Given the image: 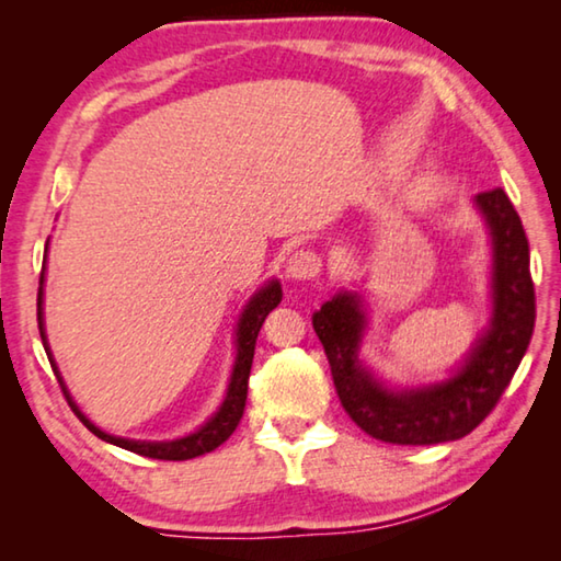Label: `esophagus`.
<instances>
[{
    "instance_id": "1",
    "label": "esophagus",
    "mask_w": 561,
    "mask_h": 561,
    "mask_svg": "<svg viewBox=\"0 0 561 561\" xmlns=\"http://www.w3.org/2000/svg\"><path fill=\"white\" fill-rule=\"evenodd\" d=\"M321 272V257L317 252L297 250L287 262V277L291 279H314Z\"/></svg>"
}]
</instances>
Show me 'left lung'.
Listing matches in <instances>:
<instances>
[{
  "instance_id": "1",
  "label": "left lung",
  "mask_w": 561,
  "mask_h": 561,
  "mask_svg": "<svg viewBox=\"0 0 561 561\" xmlns=\"http://www.w3.org/2000/svg\"><path fill=\"white\" fill-rule=\"evenodd\" d=\"M490 237V319L468 354L440 381L396 388L360 358L368 331L364 294L341 289L314 311L339 401L360 431L393 445L465 438L505 393L535 331V287L525 227L502 187L472 197Z\"/></svg>"
}]
</instances>
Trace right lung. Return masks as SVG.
Wrapping results in <instances>:
<instances>
[{
    "mask_svg": "<svg viewBox=\"0 0 561 561\" xmlns=\"http://www.w3.org/2000/svg\"><path fill=\"white\" fill-rule=\"evenodd\" d=\"M46 250H49V242H46ZM46 260V257H44ZM46 264V262H44ZM44 274L46 267L42 270V279H39V297H36V319H39V334L44 341L46 356L51 360V368L56 378H59V386L69 401L71 411L79 415V421L87 425V428L96 435V438L106 440L111 445H118L123 450L138 453L144 458H156V460H190L197 458V455H205L230 438L234 433L237 423L244 413V403H247V381H250V368H252V358H254V344H257V334L267 319L270 311L277 307L282 301V284L277 279H270L264 287H260L257 291L252 294L250 301L244 304L240 319H237L234 327V364H232V374L230 381H227V391L225 398L217 411L207 417V421L201 425V428L183 435V438L175 440H133V438H121V435H111L106 431H101L96 423L89 421L87 413L81 411L79 405L66 388L59 366H56L54 354L49 348V339H46V329H44Z\"/></svg>",
    "mask_w": 561,
    "mask_h": 561,
    "instance_id": "1",
    "label": "right lung"
}]
</instances>
